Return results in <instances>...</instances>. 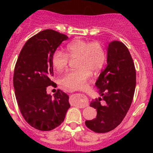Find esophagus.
Wrapping results in <instances>:
<instances>
[{
	"label": "esophagus",
	"instance_id": "esophagus-1",
	"mask_svg": "<svg viewBox=\"0 0 153 153\" xmlns=\"http://www.w3.org/2000/svg\"><path fill=\"white\" fill-rule=\"evenodd\" d=\"M81 97H83V98H86L85 95H81ZM77 105H78V107H80V108H84V107H86V106H88V102H87V101H86V100H84V101H83V102L78 103Z\"/></svg>",
	"mask_w": 153,
	"mask_h": 153
}]
</instances>
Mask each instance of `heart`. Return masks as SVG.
Segmentation results:
<instances>
[{"label": "heart", "mask_w": 153, "mask_h": 153, "mask_svg": "<svg viewBox=\"0 0 153 153\" xmlns=\"http://www.w3.org/2000/svg\"><path fill=\"white\" fill-rule=\"evenodd\" d=\"M65 51H55L52 55V63L55 70L61 72L68 67L70 59L76 58L75 67L78 69L66 72L60 78L61 85L69 90L82 88L90 72L99 71L106 61L105 49L98 41L76 40L67 44Z\"/></svg>", "instance_id": "obj_1"}]
</instances>
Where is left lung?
<instances>
[{
  "mask_svg": "<svg viewBox=\"0 0 153 153\" xmlns=\"http://www.w3.org/2000/svg\"><path fill=\"white\" fill-rule=\"evenodd\" d=\"M103 96L95 99L90 106L97 110L95 119L86 121L89 129L105 133L116 128L126 116L133 99L136 85V72L128 48L118 41L109 44L107 66L95 82Z\"/></svg>",
  "mask_w": 153,
  "mask_h": 153,
  "instance_id": "left-lung-1",
  "label": "left lung"
}]
</instances>
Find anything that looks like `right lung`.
<instances>
[{"mask_svg":"<svg viewBox=\"0 0 153 153\" xmlns=\"http://www.w3.org/2000/svg\"><path fill=\"white\" fill-rule=\"evenodd\" d=\"M66 35L53 29L38 32L26 42L15 67L13 85L17 103L28 124L41 131L55 129L64 121L70 107L69 96L58 89L52 97L47 87L55 86L52 57Z\"/></svg>","mask_w":153,"mask_h":153,"instance_id":"1","label":"right lung"}]
</instances>
